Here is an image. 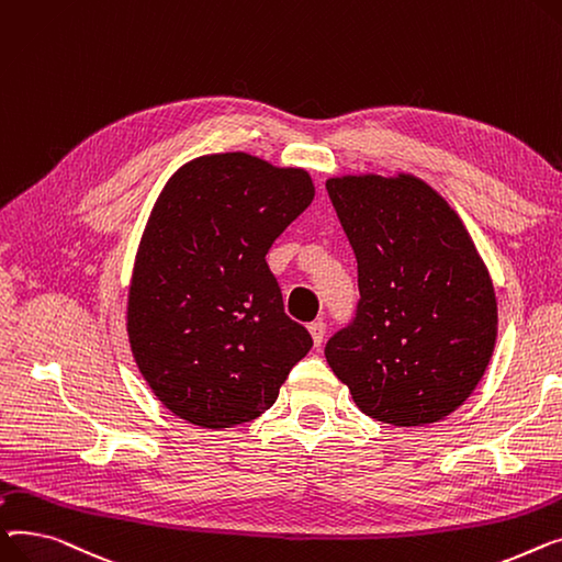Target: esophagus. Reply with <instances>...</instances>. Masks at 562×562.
<instances>
[{
	"mask_svg": "<svg viewBox=\"0 0 562 562\" xmlns=\"http://www.w3.org/2000/svg\"><path fill=\"white\" fill-rule=\"evenodd\" d=\"M308 331H311V338H313L315 347H319L322 340H324V336H326V324H324L322 319H317V322L308 324Z\"/></svg>",
	"mask_w": 562,
	"mask_h": 562,
	"instance_id": "esophagus-1",
	"label": "esophagus"
}]
</instances>
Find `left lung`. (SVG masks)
<instances>
[{"mask_svg":"<svg viewBox=\"0 0 562 562\" xmlns=\"http://www.w3.org/2000/svg\"><path fill=\"white\" fill-rule=\"evenodd\" d=\"M358 262L356 317L324 356L356 406L392 426L445 419L474 392L497 342V296L463 220L426 181H326Z\"/></svg>","mask_w":562,"mask_h":562,"instance_id":"1","label":"left lung"}]
</instances>
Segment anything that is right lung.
Instances as JSON below:
<instances>
[{
    "label": "right lung",
    "instance_id": "right-lung-1",
    "mask_svg": "<svg viewBox=\"0 0 562 562\" xmlns=\"http://www.w3.org/2000/svg\"><path fill=\"white\" fill-rule=\"evenodd\" d=\"M313 196L306 170L245 151L200 156L165 183L136 254L126 331L177 417L202 428L251 422L311 351L266 254Z\"/></svg>",
    "mask_w": 562,
    "mask_h": 562
}]
</instances>
